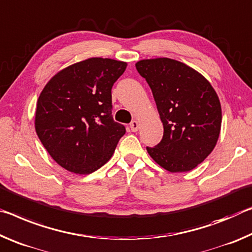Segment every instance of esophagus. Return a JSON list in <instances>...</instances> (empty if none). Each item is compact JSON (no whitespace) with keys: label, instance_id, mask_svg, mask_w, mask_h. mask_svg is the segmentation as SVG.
I'll list each match as a JSON object with an SVG mask.
<instances>
[{"label":"esophagus","instance_id":"esophagus-1","mask_svg":"<svg viewBox=\"0 0 252 252\" xmlns=\"http://www.w3.org/2000/svg\"><path fill=\"white\" fill-rule=\"evenodd\" d=\"M129 126H130V129L133 130V131H137L138 128H139V124H138L137 121H133V122H131V123L129 124Z\"/></svg>","mask_w":252,"mask_h":252}]
</instances>
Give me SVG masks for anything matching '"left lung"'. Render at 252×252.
I'll return each instance as SVG.
<instances>
[{"label": "left lung", "mask_w": 252, "mask_h": 252, "mask_svg": "<svg viewBox=\"0 0 252 252\" xmlns=\"http://www.w3.org/2000/svg\"><path fill=\"white\" fill-rule=\"evenodd\" d=\"M152 89L163 123V138L146 147L159 166L188 172L216 147L221 130L219 97L211 84L191 67L170 58L144 59L135 64Z\"/></svg>", "instance_id": "obj_1"}]
</instances>
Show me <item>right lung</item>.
Instances as JSON below:
<instances>
[{
  "label": "right lung",
  "mask_w": 252,
  "mask_h": 252,
  "mask_svg": "<svg viewBox=\"0 0 252 252\" xmlns=\"http://www.w3.org/2000/svg\"><path fill=\"white\" fill-rule=\"evenodd\" d=\"M127 63L89 58L60 70L41 92L35 131L51 158L76 174H90L113 156L125 126L111 115V88Z\"/></svg>",
  "instance_id": "obj_1"
}]
</instances>
